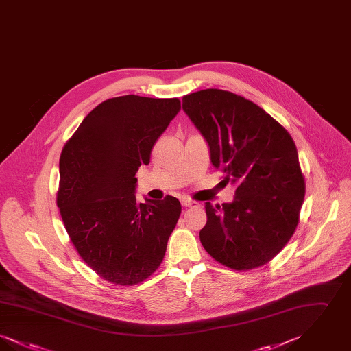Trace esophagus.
<instances>
[{
    "label": "esophagus",
    "instance_id": "obj_1",
    "mask_svg": "<svg viewBox=\"0 0 351 351\" xmlns=\"http://www.w3.org/2000/svg\"><path fill=\"white\" fill-rule=\"evenodd\" d=\"M182 204L185 208H197L199 206L197 201L191 200V199H186V197L182 199Z\"/></svg>",
    "mask_w": 351,
    "mask_h": 351
}]
</instances>
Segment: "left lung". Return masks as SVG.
I'll use <instances>...</instances> for the list:
<instances>
[{
	"label": "left lung",
	"instance_id": "obj_1",
	"mask_svg": "<svg viewBox=\"0 0 351 351\" xmlns=\"http://www.w3.org/2000/svg\"><path fill=\"white\" fill-rule=\"evenodd\" d=\"M184 112L206 139L233 202H205L201 245L218 263L249 271L272 261L295 233L305 178L291 134L261 106L232 92L204 89L183 97Z\"/></svg>",
	"mask_w": 351,
	"mask_h": 351
}]
</instances>
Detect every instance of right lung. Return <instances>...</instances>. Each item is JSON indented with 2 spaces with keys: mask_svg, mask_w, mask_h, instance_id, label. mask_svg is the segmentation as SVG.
<instances>
[{
  "mask_svg": "<svg viewBox=\"0 0 351 351\" xmlns=\"http://www.w3.org/2000/svg\"><path fill=\"white\" fill-rule=\"evenodd\" d=\"M179 99L135 95L97 105L60 154L56 204L73 247L101 279L146 280L160 266L182 213L180 201L138 202L135 173L179 113Z\"/></svg>",
  "mask_w": 351,
  "mask_h": 351,
  "instance_id": "obj_1",
  "label": "right lung"
}]
</instances>
